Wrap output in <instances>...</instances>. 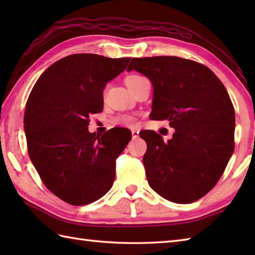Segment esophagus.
Instances as JSON below:
<instances>
[{
	"label": "esophagus",
	"mask_w": 255,
	"mask_h": 255,
	"mask_svg": "<svg viewBox=\"0 0 255 255\" xmlns=\"http://www.w3.org/2000/svg\"><path fill=\"white\" fill-rule=\"evenodd\" d=\"M131 134H132V138L136 139V138L139 137V131L136 130V129H132V130H131Z\"/></svg>",
	"instance_id": "esophagus-1"
}]
</instances>
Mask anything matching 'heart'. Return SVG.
<instances>
[{"label": "heart", "instance_id": "obj_1", "mask_svg": "<svg viewBox=\"0 0 255 255\" xmlns=\"http://www.w3.org/2000/svg\"><path fill=\"white\" fill-rule=\"evenodd\" d=\"M143 77H140V75H137V74H132V75H129V77H127L126 79V84L129 89L131 88V85L136 82V81H138L139 79H141ZM117 124H121V125H126V126H133L134 124H136V118H134L133 116H129V115H126V116H123L119 119H117Z\"/></svg>", "mask_w": 255, "mask_h": 255}]
</instances>
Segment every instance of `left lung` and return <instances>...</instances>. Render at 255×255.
Here are the masks:
<instances>
[{"label":"left lung","mask_w":255,"mask_h":255,"mask_svg":"<svg viewBox=\"0 0 255 255\" xmlns=\"http://www.w3.org/2000/svg\"><path fill=\"white\" fill-rule=\"evenodd\" d=\"M136 70L153 86V121L170 122L173 138L153 130L143 165L150 187L176 204L205 196L226 169L235 149V108L225 85L204 64L178 57L132 58Z\"/></svg>","instance_id":"1"}]
</instances>
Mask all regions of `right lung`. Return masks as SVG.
I'll list each match as a JSON object with an SVG mask.
<instances>
[{
  "label": "right lung",
  "mask_w": 255,
  "mask_h": 255,
  "mask_svg": "<svg viewBox=\"0 0 255 255\" xmlns=\"http://www.w3.org/2000/svg\"><path fill=\"white\" fill-rule=\"evenodd\" d=\"M130 59L70 55L51 64L30 92L24 115L29 158L46 187L68 204H91L113 186L116 159L131 132L113 128L96 136L89 118L103 111V91Z\"/></svg>",
  "instance_id": "obj_1"
}]
</instances>
